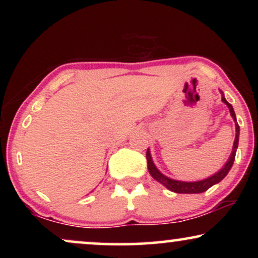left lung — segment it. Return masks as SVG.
<instances>
[{
    "label": "left lung",
    "mask_w": 258,
    "mask_h": 258,
    "mask_svg": "<svg viewBox=\"0 0 258 258\" xmlns=\"http://www.w3.org/2000/svg\"><path fill=\"white\" fill-rule=\"evenodd\" d=\"M221 91V90H220ZM222 94V102L224 104H227V107L229 108V111H230V115L232 119L235 122V128H236V135H235V141H234V146H232V151L229 156L228 161L225 162V164L220 169L216 174L211 175L210 177L201 179V181H194V182H184V181H177V179H172L170 177H167V176L162 174V172L158 170L155 165L153 158H151L150 155V150L148 148L147 150V161H148V170H149L150 175L153 176L154 179H156L157 182H160L161 184H163L165 188L171 190V191L177 192V194H201L207 191L208 189L211 188V186L220 183L222 179H223L225 176L228 175V172L230 171V169L234 164L235 161V156H236V151H237V147H238V139H239V125L237 123V119H236V115L234 111V108L232 105L229 103V102L225 100L223 91H221Z\"/></svg>",
    "instance_id": "obj_1"
}]
</instances>
